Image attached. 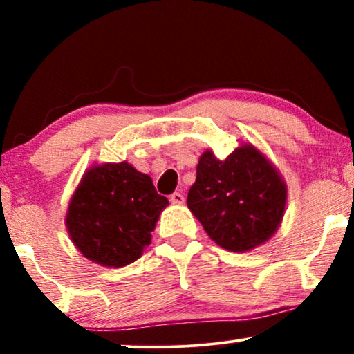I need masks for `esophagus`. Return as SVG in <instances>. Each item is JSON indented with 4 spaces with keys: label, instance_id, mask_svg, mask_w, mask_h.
Here are the masks:
<instances>
[{
    "label": "esophagus",
    "instance_id": "esophagus-1",
    "mask_svg": "<svg viewBox=\"0 0 354 354\" xmlns=\"http://www.w3.org/2000/svg\"><path fill=\"white\" fill-rule=\"evenodd\" d=\"M171 201L174 205H183L185 203V196H183L182 192H174L171 195Z\"/></svg>",
    "mask_w": 354,
    "mask_h": 354
}]
</instances>
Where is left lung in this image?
Here are the masks:
<instances>
[{"instance_id":"left-lung-1","label":"left lung","mask_w":354,"mask_h":354,"mask_svg":"<svg viewBox=\"0 0 354 354\" xmlns=\"http://www.w3.org/2000/svg\"><path fill=\"white\" fill-rule=\"evenodd\" d=\"M287 203V187L272 164L251 145L224 161L205 151L187 205L206 234L222 248L245 253L277 230Z\"/></svg>"}]
</instances>
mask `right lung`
Returning a JSON list of instances; mask_svg holds the SVG:
<instances>
[{"instance_id": "right-lung-1", "label": "right lung", "mask_w": 354, "mask_h": 354, "mask_svg": "<svg viewBox=\"0 0 354 354\" xmlns=\"http://www.w3.org/2000/svg\"><path fill=\"white\" fill-rule=\"evenodd\" d=\"M167 205L147 174L129 162L103 164L82 178L66 225L85 258L106 268H124L142 256Z\"/></svg>"}]
</instances>
